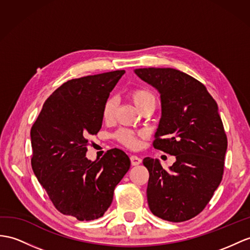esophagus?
Here are the masks:
<instances>
[{
    "mask_svg": "<svg viewBox=\"0 0 250 250\" xmlns=\"http://www.w3.org/2000/svg\"><path fill=\"white\" fill-rule=\"evenodd\" d=\"M130 162L131 166H139V164L142 162V159L137 156H130Z\"/></svg>",
    "mask_w": 250,
    "mask_h": 250,
    "instance_id": "34e87169",
    "label": "esophagus"
}]
</instances>
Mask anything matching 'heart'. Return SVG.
Here are the masks:
<instances>
[{"label":"heart","mask_w":250,"mask_h":250,"mask_svg":"<svg viewBox=\"0 0 250 250\" xmlns=\"http://www.w3.org/2000/svg\"><path fill=\"white\" fill-rule=\"evenodd\" d=\"M130 99L135 103V105L140 109H143L148 105H156V97L153 92H150L147 89L138 88L133 89L129 93ZM115 107H117V102L113 97H109V99L105 102L104 106H103V119L105 121H111L114 117ZM115 138L118 141L123 145L127 146L129 148H136L139 141H138V133L133 132L128 129H121L117 133H115Z\"/></svg>","instance_id":"obj_1"}]
</instances>
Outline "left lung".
<instances>
[{"label": "left lung", "mask_w": 250, "mask_h": 250, "mask_svg": "<svg viewBox=\"0 0 250 250\" xmlns=\"http://www.w3.org/2000/svg\"><path fill=\"white\" fill-rule=\"evenodd\" d=\"M161 97V119L154 147L176 157L166 171L146 157L147 203L154 215L180 223L196 216L220 186L227 137L216 102L197 79L172 68L136 69Z\"/></svg>", "instance_id": "obj_1"}]
</instances>
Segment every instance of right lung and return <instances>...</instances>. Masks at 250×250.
Wrapping results in <instances>:
<instances>
[{
	"label": "right lung",
	"mask_w": 250,
	"mask_h": 250,
	"mask_svg": "<svg viewBox=\"0 0 250 250\" xmlns=\"http://www.w3.org/2000/svg\"><path fill=\"white\" fill-rule=\"evenodd\" d=\"M124 70L71 79L45 101L30 129L32 167L59 212L78 221L104 215L114 188L128 172L123 150H107L100 160L86 157L88 137L102 128L103 106Z\"/></svg>",
	"instance_id": "add662e5"
}]
</instances>
